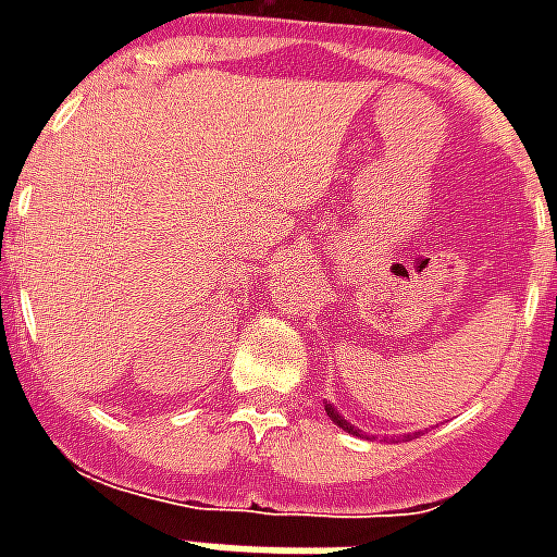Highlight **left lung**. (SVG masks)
Listing matches in <instances>:
<instances>
[{"mask_svg": "<svg viewBox=\"0 0 557 557\" xmlns=\"http://www.w3.org/2000/svg\"><path fill=\"white\" fill-rule=\"evenodd\" d=\"M325 411H327V418L334 420V423H337L339 430H346V432H351V435H363L361 430H358V426H351L349 420L343 418V414H339L337 409H334V406H331V403H325ZM414 435H418V432H414ZM406 438H409V435H406Z\"/></svg>", "mask_w": 557, "mask_h": 557, "instance_id": "obj_1", "label": "left lung"}]
</instances>
